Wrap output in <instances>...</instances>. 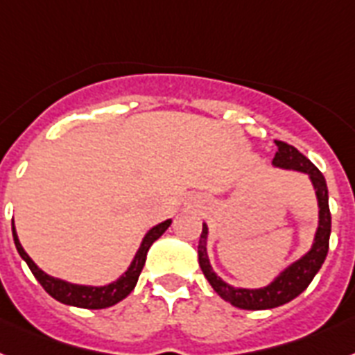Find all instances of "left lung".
Instances as JSON below:
<instances>
[{
    "mask_svg": "<svg viewBox=\"0 0 355 355\" xmlns=\"http://www.w3.org/2000/svg\"><path fill=\"white\" fill-rule=\"evenodd\" d=\"M276 146L277 152L274 161H272V165L276 166V168H283V171L306 174L312 187H314L319 214L318 228H315L312 247L304 252L300 259H295L286 268H283L268 285L259 286V288H241V286L230 285V283L221 279L214 272L209 259V252H207V243H209V227H207V223H203V232H201V237H199L198 257L199 266H201L205 277L209 279L210 286L218 292L221 300H225L227 303L232 304V306H237V309L243 310L276 309V306H281V304L288 303L294 297H297L312 283L314 276L324 263V257L329 254L332 218H330L329 189H327L324 175L319 172L318 166L309 157H304L292 145L276 141Z\"/></svg>",
    "mask_w": 355,
    "mask_h": 355,
    "instance_id": "1",
    "label": "left lung"
}]
</instances>
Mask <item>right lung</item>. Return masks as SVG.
I'll return each mask as SVG.
<instances>
[{"mask_svg":"<svg viewBox=\"0 0 355 355\" xmlns=\"http://www.w3.org/2000/svg\"><path fill=\"white\" fill-rule=\"evenodd\" d=\"M172 219H165L157 223L156 227H152L148 232L143 236L141 245L137 248L136 256L130 261L128 268L123 272L121 276L118 277L112 283L101 286L94 285H78V283H70V281L60 279V277L49 276L46 272H43L36 263L32 261L31 256L26 254L25 248L21 247L19 243V237H17L16 227L12 223V237L14 245L17 248V254L21 256L23 261L28 265L31 272L34 274L40 285L49 292V294L54 297L55 301H60L63 304H69V306H78V309H89V310H99V309H108L112 304L119 303L121 300H125L128 294H130L134 286H136L137 279H139V274L143 270V265L146 261V254H148V248L152 247V243L159 239L165 230L171 227Z\"/></svg>","mask_w":355,"mask_h":355,"instance_id":"right-lung-1","label":"right lung"}]
</instances>
